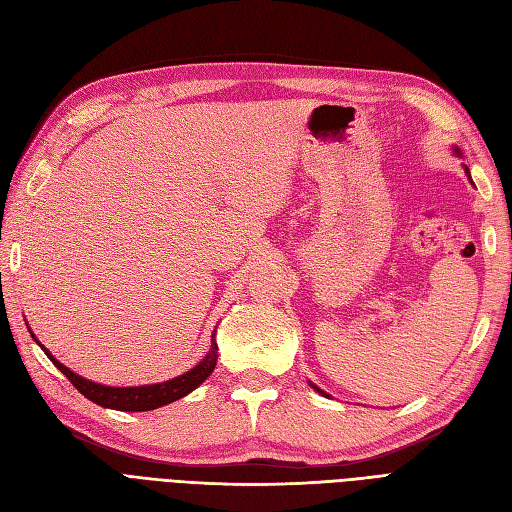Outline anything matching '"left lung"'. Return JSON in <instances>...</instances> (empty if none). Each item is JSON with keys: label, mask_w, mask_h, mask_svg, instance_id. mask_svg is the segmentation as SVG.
Listing matches in <instances>:
<instances>
[{"label": "left lung", "mask_w": 512, "mask_h": 512, "mask_svg": "<svg viewBox=\"0 0 512 512\" xmlns=\"http://www.w3.org/2000/svg\"><path fill=\"white\" fill-rule=\"evenodd\" d=\"M455 151H457V149H455ZM457 153H459V151H457ZM466 173L470 175V170H468V166H466ZM470 181H472V177H470ZM312 386H314V384H312ZM314 389H316L318 393H322V395H327V393H324V391H320V389H318V386H314Z\"/></svg>", "instance_id": "obj_1"}]
</instances>
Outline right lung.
Wrapping results in <instances>:
<instances>
[{
  "label": "right lung",
  "instance_id": "obj_1",
  "mask_svg": "<svg viewBox=\"0 0 512 512\" xmlns=\"http://www.w3.org/2000/svg\"><path fill=\"white\" fill-rule=\"evenodd\" d=\"M42 350L53 361V365L61 371V374H64L74 384V389L81 395H85L89 401H94V404H98L102 408L121 410V412H147V410H156L166 404H173V401L192 393L200 382H205L211 376V371L215 369V363H218V344H215V331H213L209 354L194 369H190L188 374H183V376L173 378L168 382H162V384L130 386V389H123L121 386V389H117V386H104V384H96V382H89L81 376H76L74 371H70L66 365L55 361L53 354L44 346H42Z\"/></svg>",
  "mask_w": 512,
  "mask_h": 512
}]
</instances>
